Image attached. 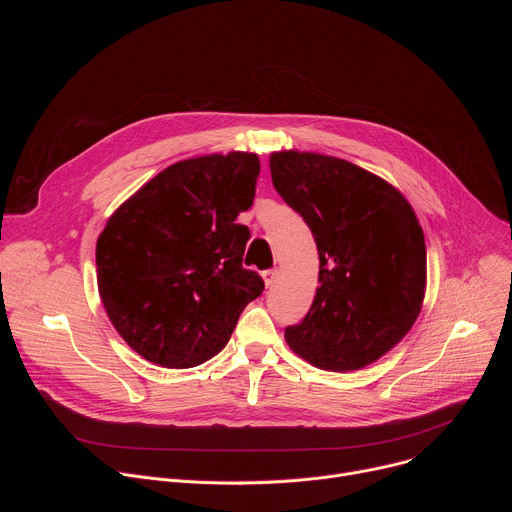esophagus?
Returning <instances> with one entry per match:
<instances>
[{
    "instance_id": "34e87169",
    "label": "esophagus",
    "mask_w": 512,
    "mask_h": 512,
    "mask_svg": "<svg viewBox=\"0 0 512 512\" xmlns=\"http://www.w3.org/2000/svg\"><path fill=\"white\" fill-rule=\"evenodd\" d=\"M277 275H279V271H277V269H267V271H263L265 285H267V287H269V285H273V283H275V279H277Z\"/></svg>"
}]
</instances>
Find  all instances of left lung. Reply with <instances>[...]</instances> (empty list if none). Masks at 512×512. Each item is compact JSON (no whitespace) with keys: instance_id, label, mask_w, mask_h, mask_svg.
<instances>
[{"instance_id":"obj_1","label":"left lung","mask_w":512,"mask_h":512,"mask_svg":"<svg viewBox=\"0 0 512 512\" xmlns=\"http://www.w3.org/2000/svg\"><path fill=\"white\" fill-rule=\"evenodd\" d=\"M279 196L310 227L320 271L314 302L285 328L289 348L324 371H356L413 326L425 294V239L399 190L346 160L279 152Z\"/></svg>"}]
</instances>
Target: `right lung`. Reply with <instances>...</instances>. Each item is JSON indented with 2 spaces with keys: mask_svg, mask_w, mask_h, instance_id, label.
Here are the masks:
<instances>
[{
  "mask_svg": "<svg viewBox=\"0 0 512 512\" xmlns=\"http://www.w3.org/2000/svg\"><path fill=\"white\" fill-rule=\"evenodd\" d=\"M259 158L233 152L178 162L137 190L97 241L103 306L150 362L190 369L221 352L265 283L243 267Z\"/></svg>",
  "mask_w": 512,
  "mask_h": 512,
  "instance_id": "add662e5",
  "label": "right lung"
}]
</instances>
